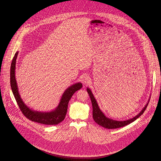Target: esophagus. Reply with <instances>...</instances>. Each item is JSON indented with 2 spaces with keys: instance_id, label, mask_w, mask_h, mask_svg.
Here are the masks:
<instances>
[{
  "instance_id": "1",
  "label": "esophagus",
  "mask_w": 161,
  "mask_h": 161,
  "mask_svg": "<svg viewBox=\"0 0 161 161\" xmlns=\"http://www.w3.org/2000/svg\"><path fill=\"white\" fill-rule=\"evenodd\" d=\"M90 80H91V79H90V77H89V76H87V75L84 76V77H82V84H84V85L88 84L89 83Z\"/></svg>"
}]
</instances>
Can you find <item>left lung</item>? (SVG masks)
Returning a JSON list of instances; mask_svg holds the SVG:
<instances>
[{"mask_svg":"<svg viewBox=\"0 0 161 161\" xmlns=\"http://www.w3.org/2000/svg\"><path fill=\"white\" fill-rule=\"evenodd\" d=\"M87 91L88 92L91 99L92 102V108H93V118L95 123H97L98 125L100 126H102L103 128H105L107 129H115V128H118L121 127H123L127 125H129L130 123L133 122L135 121L138 118H139L145 111L146 108H147L148 102H149V99L146 103V105L144 106V107L141 110V111L138 114V115H136L133 118L131 119H128L126 120H116L112 118H110L107 117L106 115L103 114V112L100 110L97 102L93 96V94L92 93L91 90L87 87Z\"/></svg>","mask_w":161,"mask_h":161,"instance_id":"1","label":"left lung"}]
</instances>
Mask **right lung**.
Instances as JSON below:
<instances>
[{"instance_id":"1","label":"right lung","mask_w":161,"mask_h":161,"mask_svg":"<svg viewBox=\"0 0 161 161\" xmlns=\"http://www.w3.org/2000/svg\"><path fill=\"white\" fill-rule=\"evenodd\" d=\"M19 51L16 52L12 59L10 67V86L12 91L15 97L19 107L22 112L29 119L39 123L51 125H58L64 120L68 110V103L73 94L80 89L82 87L81 82L75 83L68 87L63 93L58 105L55 109L49 112H41L34 110L28 107L22 98L19 91V87L15 78L16 60Z\"/></svg>"}]
</instances>
